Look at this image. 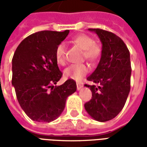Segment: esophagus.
<instances>
[{"mask_svg":"<svg viewBox=\"0 0 147 147\" xmlns=\"http://www.w3.org/2000/svg\"><path fill=\"white\" fill-rule=\"evenodd\" d=\"M76 86H77V90H80L81 88H82V87H83V83H77Z\"/></svg>","mask_w":147,"mask_h":147,"instance_id":"esophagus-1","label":"esophagus"}]
</instances>
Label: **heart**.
Instances as JSON below:
<instances>
[{"label":"heart","instance_id":"b5f03b06","mask_svg":"<svg viewBox=\"0 0 147 147\" xmlns=\"http://www.w3.org/2000/svg\"><path fill=\"white\" fill-rule=\"evenodd\" d=\"M72 42L83 49V57L87 61L94 62L102 53V48L99 44L94 42V39L85 34H78L72 38ZM56 60L61 65H64L67 60V47L64 43H60L56 49ZM89 71V67L85 64H72L64 71L66 78L80 81Z\"/></svg>","mask_w":147,"mask_h":147}]
</instances>
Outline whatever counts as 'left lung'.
<instances>
[{
  "mask_svg": "<svg viewBox=\"0 0 147 147\" xmlns=\"http://www.w3.org/2000/svg\"><path fill=\"white\" fill-rule=\"evenodd\" d=\"M102 43L101 60L87 80L92 98L84 104L90 116L101 122L116 117L122 110L131 88V67L128 49L120 37L110 31L92 29Z\"/></svg>",
  "mask_w": 147,
  "mask_h": 147,
  "instance_id": "8db88e82",
  "label": "left lung"
}]
</instances>
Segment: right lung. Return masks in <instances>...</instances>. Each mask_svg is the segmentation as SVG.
Listing matches in <instances>:
<instances>
[{
    "instance_id": "1",
    "label": "right lung",
    "mask_w": 147,
    "mask_h": 147,
    "mask_svg": "<svg viewBox=\"0 0 147 147\" xmlns=\"http://www.w3.org/2000/svg\"><path fill=\"white\" fill-rule=\"evenodd\" d=\"M69 33L42 30L24 38L12 57V79L21 108L31 120L51 122L65 107L66 99L76 90L69 79L55 86L62 76L56 60V49Z\"/></svg>"
}]
</instances>
